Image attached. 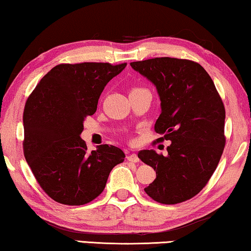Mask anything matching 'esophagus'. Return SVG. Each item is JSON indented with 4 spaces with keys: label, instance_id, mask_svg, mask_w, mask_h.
Wrapping results in <instances>:
<instances>
[{
    "label": "esophagus",
    "instance_id": "34e87169",
    "mask_svg": "<svg viewBox=\"0 0 251 251\" xmlns=\"http://www.w3.org/2000/svg\"><path fill=\"white\" fill-rule=\"evenodd\" d=\"M127 160L130 162H138L140 161V159H138L137 154H135V153H132V154H129L128 156H127Z\"/></svg>",
    "mask_w": 251,
    "mask_h": 251
}]
</instances>
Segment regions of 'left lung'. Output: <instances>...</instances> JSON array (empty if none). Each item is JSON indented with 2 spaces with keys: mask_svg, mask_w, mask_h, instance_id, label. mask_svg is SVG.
<instances>
[{
  "mask_svg": "<svg viewBox=\"0 0 251 251\" xmlns=\"http://www.w3.org/2000/svg\"><path fill=\"white\" fill-rule=\"evenodd\" d=\"M130 66L155 85L161 114L154 130L171 141L168 155L154 150L138 158L154 169L156 178L145 193L161 204H178L197 195L212 177L226 145V109L214 82L198 63L156 57Z\"/></svg>",
  "mask_w": 251,
  "mask_h": 251,
  "instance_id": "obj_1",
  "label": "left lung"
}]
</instances>
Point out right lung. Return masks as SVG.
<instances>
[{
	"instance_id": "1",
	"label": "right lung",
	"mask_w": 251,
	"mask_h": 251,
	"mask_svg": "<svg viewBox=\"0 0 251 251\" xmlns=\"http://www.w3.org/2000/svg\"><path fill=\"white\" fill-rule=\"evenodd\" d=\"M126 65H56L25 102V158L44 192L57 203L93 201L103 192L113 168L124 161V152L114 145L102 144L89 152L80 135L104 87Z\"/></svg>"
}]
</instances>
